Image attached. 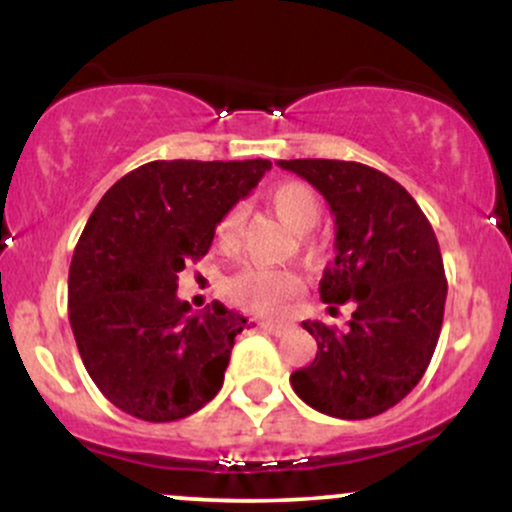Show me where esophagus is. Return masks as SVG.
Returning <instances> with one entry per match:
<instances>
[{"instance_id":"34e87169","label":"esophagus","mask_w":512,"mask_h":512,"mask_svg":"<svg viewBox=\"0 0 512 512\" xmlns=\"http://www.w3.org/2000/svg\"><path fill=\"white\" fill-rule=\"evenodd\" d=\"M260 327L272 334H286L289 330H293L291 322H279V320H264V322H260Z\"/></svg>"}]
</instances>
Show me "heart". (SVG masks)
I'll return each instance as SVG.
<instances>
[{"label": "heart", "mask_w": 512, "mask_h": 512, "mask_svg": "<svg viewBox=\"0 0 512 512\" xmlns=\"http://www.w3.org/2000/svg\"><path fill=\"white\" fill-rule=\"evenodd\" d=\"M269 207L276 211L281 221L293 233L313 231L322 216V204L317 192L310 185L298 180L279 182L267 195ZM243 226V211L228 209L216 226V243L223 250L236 248ZM308 260H315L317 248L308 236L298 238ZM301 291V279L289 269H269V267H245L226 281V296L240 308L252 310L260 315H274Z\"/></svg>", "instance_id": "1"}]
</instances>
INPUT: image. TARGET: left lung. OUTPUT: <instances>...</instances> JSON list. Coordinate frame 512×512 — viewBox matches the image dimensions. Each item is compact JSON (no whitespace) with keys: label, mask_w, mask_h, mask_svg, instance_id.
<instances>
[{"label":"left lung","mask_w":512,"mask_h":512,"mask_svg":"<svg viewBox=\"0 0 512 512\" xmlns=\"http://www.w3.org/2000/svg\"><path fill=\"white\" fill-rule=\"evenodd\" d=\"M276 166L308 180L334 214L337 257L320 298L332 310L356 303L344 332L303 322L317 354L291 375L293 390L334 419L383 414L414 390L436 351L448 296L436 233L414 197L380 170L330 158Z\"/></svg>","instance_id":"obj_1"}]
</instances>
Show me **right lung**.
I'll list each match as a JSON object with an SVG mask.
<instances>
[{
	"instance_id": "obj_1",
	"label": "right lung",
	"mask_w": 512,
	"mask_h": 512,
	"mask_svg": "<svg viewBox=\"0 0 512 512\" xmlns=\"http://www.w3.org/2000/svg\"><path fill=\"white\" fill-rule=\"evenodd\" d=\"M269 168L267 158L151 161L93 209L69 267V322L91 380L125 414L166 424L221 390L250 322L216 301L192 313L178 274Z\"/></svg>"
}]
</instances>
